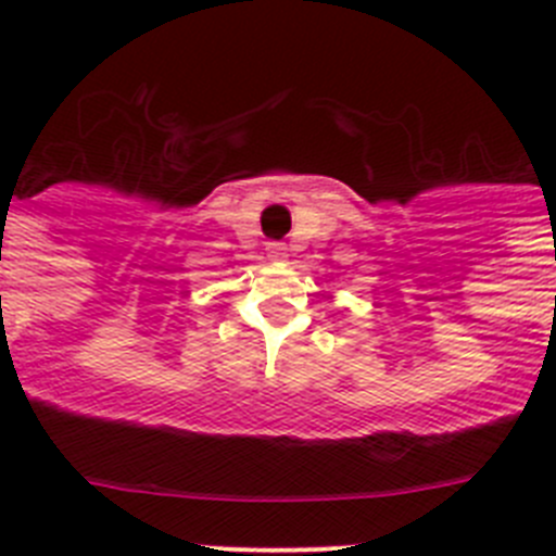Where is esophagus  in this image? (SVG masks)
<instances>
[{
    "label": "esophagus",
    "mask_w": 556,
    "mask_h": 556,
    "mask_svg": "<svg viewBox=\"0 0 556 556\" xmlns=\"http://www.w3.org/2000/svg\"><path fill=\"white\" fill-rule=\"evenodd\" d=\"M266 252H268V257L274 260V263H282V260L288 257V247H285V243H268Z\"/></svg>",
    "instance_id": "34e87169"
}]
</instances>
